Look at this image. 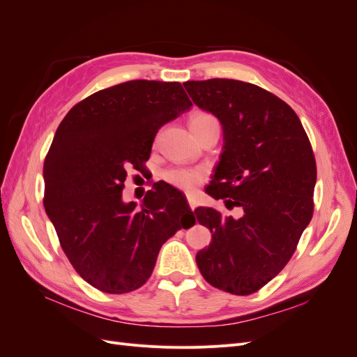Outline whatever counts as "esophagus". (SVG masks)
Listing matches in <instances>:
<instances>
[{
    "label": "esophagus",
    "mask_w": 357,
    "mask_h": 357,
    "mask_svg": "<svg viewBox=\"0 0 357 357\" xmlns=\"http://www.w3.org/2000/svg\"><path fill=\"white\" fill-rule=\"evenodd\" d=\"M188 202H189V207H190V210H192V211H195V208H197V202H195V199H193L190 195H188Z\"/></svg>",
    "instance_id": "obj_1"
}]
</instances>
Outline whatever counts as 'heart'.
<instances>
[{"mask_svg":"<svg viewBox=\"0 0 357 357\" xmlns=\"http://www.w3.org/2000/svg\"><path fill=\"white\" fill-rule=\"evenodd\" d=\"M215 117L210 113H197L190 117V128L197 129L198 126H202L205 123L214 122ZM205 172L204 168L195 167V168H185V167H177V168H169L164 171V180L169 183L171 186H174L180 190L185 192H192L195 188H198L201 183L205 180Z\"/></svg>","mask_w":357,"mask_h":357,"instance_id":"obj_1","label":"heart"}]
</instances>
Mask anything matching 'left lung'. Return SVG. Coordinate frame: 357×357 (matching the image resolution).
Listing matches in <instances>:
<instances>
[{
  "label": "left lung",
  "instance_id": "8db88e82",
  "mask_svg": "<svg viewBox=\"0 0 357 357\" xmlns=\"http://www.w3.org/2000/svg\"><path fill=\"white\" fill-rule=\"evenodd\" d=\"M183 86L223 126V153L207 193L244 211L234 220L214 208L195 210L213 234L197 265L213 287L252 295L287 265L312 218L316 158L299 117L274 93L231 79Z\"/></svg>",
  "mask_w": 357,
  "mask_h": 357
}]
</instances>
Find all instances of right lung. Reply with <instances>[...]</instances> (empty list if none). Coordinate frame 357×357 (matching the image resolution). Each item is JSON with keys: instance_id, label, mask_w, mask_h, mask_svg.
<instances>
[{"instance_id": "add662e5", "label": "right lung", "mask_w": 357, "mask_h": 357, "mask_svg": "<svg viewBox=\"0 0 357 357\" xmlns=\"http://www.w3.org/2000/svg\"><path fill=\"white\" fill-rule=\"evenodd\" d=\"M178 82L129 80L75 104L43 167L45 210L84 282L105 294L142 287L162 244L195 218L178 190L155 183L142 208L123 204L129 169L142 172L158 129L190 109Z\"/></svg>"}]
</instances>
